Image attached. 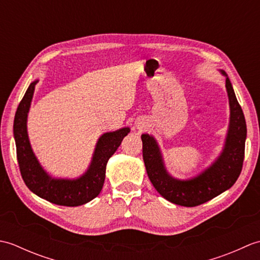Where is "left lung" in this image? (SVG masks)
I'll return each mask as SVG.
<instances>
[{"instance_id":"obj_1","label":"left lung","mask_w":260,"mask_h":260,"mask_svg":"<svg viewBox=\"0 0 260 260\" xmlns=\"http://www.w3.org/2000/svg\"><path fill=\"white\" fill-rule=\"evenodd\" d=\"M222 74L225 75L224 71ZM229 104L230 125L221 155L211 167L194 179L181 181L168 174L155 140L142 135L143 159L148 179L156 191L168 201L183 207H197L228 190L239 178L245 157L247 126L244 113L237 101L229 78H225Z\"/></svg>"}]
</instances>
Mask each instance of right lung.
I'll use <instances>...</instances> for the list:
<instances>
[{
    "mask_svg": "<svg viewBox=\"0 0 260 260\" xmlns=\"http://www.w3.org/2000/svg\"><path fill=\"white\" fill-rule=\"evenodd\" d=\"M37 84L38 80L31 82L19 104L14 117L13 132L16 157L22 179L33 193L49 202L66 207L81 206L91 201L101 193L108 159L117 150L124 137L129 133V128L124 127L112 133L104 134L98 140L89 169L79 179H52L39 164L31 150L26 133L27 112Z\"/></svg>",
    "mask_w": 260,
    "mask_h": 260,
    "instance_id": "add662e5",
    "label": "right lung"
}]
</instances>
